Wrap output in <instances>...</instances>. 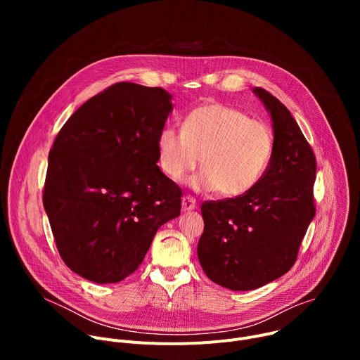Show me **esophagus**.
<instances>
[{
  "mask_svg": "<svg viewBox=\"0 0 360 360\" xmlns=\"http://www.w3.org/2000/svg\"><path fill=\"white\" fill-rule=\"evenodd\" d=\"M196 208V199L186 195L182 198V211L184 212H189V211H193Z\"/></svg>",
  "mask_w": 360,
  "mask_h": 360,
  "instance_id": "34e87169",
  "label": "esophagus"
}]
</instances>
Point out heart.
Listing matches in <instances>:
<instances>
[{"label": "heart", "instance_id": "b5f03b06", "mask_svg": "<svg viewBox=\"0 0 360 360\" xmlns=\"http://www.w3.org/2000/svg\"><path fill=\"white\" fill-rule=\"evenodd\" d=\"M274 143L272 129L265 122L214 102L192 110L182 129L164 127L160 131L158 162L169 179L181 181L196 168L202 155L205 168L191 178V188L235 198L261 181L271 164Z\"/></svg>", "mask_w": 360, "mask_h": 360}]
</instances>
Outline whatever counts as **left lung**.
Wrapping results in <instances>:
<instances>
[{"mask_svg":"<svg viewBox=\"0 0 360 360\" xmlns=\"http://www.w3.org/2000/svg\"><path fill=\"white\" fill-rule=\"evenodd\" d=\"M252 91L272 120L271 164L249 192L200 207L199 264L212 282L231 290H252L285 275L315 217L312 148L278 98L259 86Z\"/></svg>","mask_w":360,"mask_h":360,"instance_id":"left-lung-1","label":"left lung"}]
</instances>
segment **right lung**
Returning <instances> with one entry per match:
<instances>
[{
	"label": "right lung",
	"instance_id": "1",
	"mask_svg": "<svg viewBox=\"0 0 360 360\" xmlns=\"http://www.w3.org/2000/svg\"><path fill=\"white\" fill-rule=\"evenodd\" d=\"M171 99L114 84L70 117L49 150L44 210L63 261L91 282L135 272L158 228L181 214L182 191L157 165Z\"/></svg>",
	"mask_w": 360,
	"mask_h": 360
}]
</instances>
